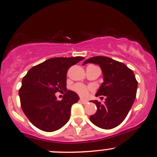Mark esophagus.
Returning a JSON list of instances; mask_svg holds the SVG:
<instances>
[{
    "mask_svg": "<svg viewBox=\"0 0 157 157\" xmlns=\"http://www.w3.org/2000/svg\"><path fill=\"white\" fill-rule=\"evenodd\" d=\"M80 102L82 103V104H83V105H86V104L88 102V101H86V100H83V99H80Z\"/></svg>",
    "mask_w": 157,
    "mask_h": 157,
    "instance_id": "34e87169",
    "label": "esophagus"
}]
</instances>
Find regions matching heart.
I'll return each mask as SVG.
<instances>
[{
    "mask_svg": "<svg viewBox=\"0 0 157 157\" xmlns=\"http://www.w3.org/2000/svg\"><path fill=\"white\" fill-rule=\"evenodd\" d=\"M71 90H72L73 91H75L76 94H78L79 96H80L81 97L85 98L88 95V93H89L90 90H91V88L86 86V85L78 82V83L75 84L72 87H71Z\"/></svg>",
    "mask_w": 157,
    "mask_h": 157,
    "instance_id": "b5f03b06",
    "label": "heart"
}]
</instances>
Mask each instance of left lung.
Here are the masks:
<instances>
[{
  "label": "left lung",
  "instance_id": "8db88e82",
  "mask_svg": "<svg viewBox=\"0 0 157 157\" xmlns=\"http://www.w3.org/2000/svg\"><path fill=\"white\" fill-rule=\"evenodd\" d=\"M88 63L99 64L103 72L104 82L97 97L105 96V104L97 100V110L90 116L94 125L104 129H111L120 125L127 116L135 101L137 81L132 69L124 63L105 56H95L87 59Z\"/></svg>",
  "mask_w": 157,
  "mask_h": 157
}]
</instances>
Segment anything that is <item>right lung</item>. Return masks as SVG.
I'll return each mask as SVG.
<instances>
[{
  "label": "right lung",
  "mask_w": 157,
  "mask_h": 157,
  "mask_svg": "<svg viewBox=\"0 0 157 157\" xmlns=\"http://www.w3.org/2000/svg\"><path fill=\"white\" fill-rule=\"evenodd\" d=\"M83 57L52 58L32 67L22 80L19 90L20 105L28 120L44 132L60 129L70 118L72 105L78 101L75 92L67 90V74ZM65 92L59 101L54 96Z\"/></svg>",
  "instance_id": "1"
}]
</instances>
